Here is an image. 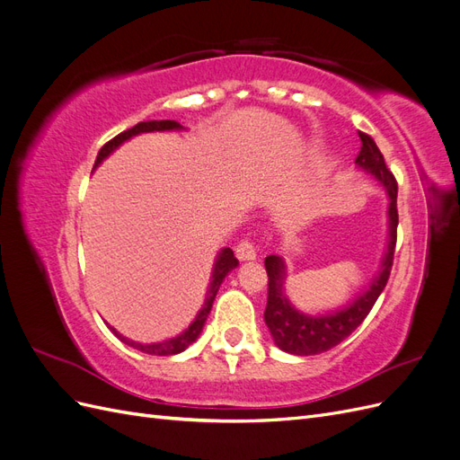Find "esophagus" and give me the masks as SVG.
<instances>
[{
  "label": "esophagus",
  "instance_id": "esophagus-1",
  "mask_svg": "<svg viewBox=\"0 0 460 460\" xmlns=\"http://www.w3.org/2000/svg\"><path fill=\"white\" fill-rule=\"evenodd\" d=\"M235 255H238L240 261H253L257 257V249L249 240H242L235 245Z\"/></svg>",
  "mask_w": 460,
  "mask_h": 460
}]
</instances>
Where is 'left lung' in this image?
Segmentation results:
<instances>
[{
    "label": "left lung",
    "mask_w": 460,
    "mask_h": 460,
    "mask_svg": "<svg viewBox=\"0 0 460 460\" xmlns=\"http://www.w3.org/2000/svg\"><path fill=\"white\" fill-rule=\"evenodd\" d=\"M358 137L363 146H360L355 163L360 169L370 172L378 182H382L389 196V242L387 252L382 261V270L372 280V286L363 296H358L349 307L326 316H309L291 307L288 297L284 296V261L276 255H269L264 259V269H267L269 274V301L267 309H264V323H267L272 333L274 343L280 347L282 351L291 355H318L341 343L368 316L376 299H378L384 291L389 272H392L394 267L399 225L397 180L392 174V171L387 169L382 151L376 146L372 137L365 132H358Z\"/></svg>",
    "instance_id": "1"
}]
</instances>
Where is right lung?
<instances>
[{
	"label": "right lung",
	"instance_id": "right-lung-1",
	"mask_svg": "<svg viewBox=\"0 0 460 460\" xmlns=\"http://www.w3.org/2000/svg\"><path fill=\"white\" fill-rule=\"evenodd\" d=\"M180 128H182V124L176 122V120H147V122H137L136 127L120 132L119 136L113 137V140H109V142L100 149V153H97V159H95V166L100 164V163L109 155L111 151L117 149L122 142L130 140V137L136 136V134H142V132H157V130H159V132H163V130H180ZM235 267H238V259L234 257V252H232L230 247H225V249H222V252L218 253V259H217V262H215L213 280H211V286H208L207 299H205L203 309L199 311V314L196 316V320H193V323L190 324V328L184 330L182 333H180V336H176V338H172V340H166V341H161V343H136V341H132V340H128V338L120 336V333H119L115 328L109 326V330L113 332L120 341H124L127 345L134 347V349L142 351V353H147V355L169 357V355L182 353L188 345H191L193 341L198 340V336H199L201 330H203L205 320H207L208 313H211L213 301H215V297H217V291H218L222 280H225V276H226L232 269H235Z\"/></svg>",
	"mask_w": 460,
	"mask_h": 460
}]
</instances>
